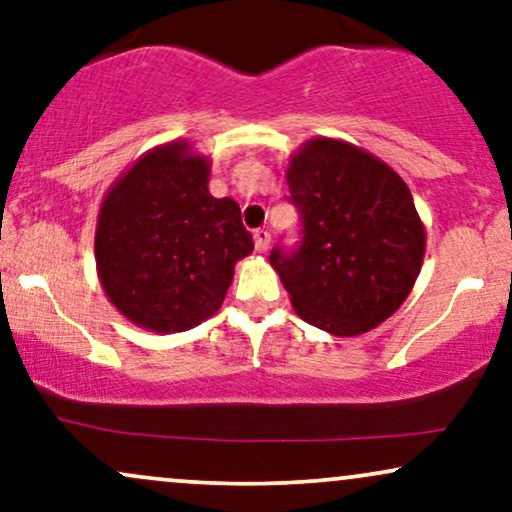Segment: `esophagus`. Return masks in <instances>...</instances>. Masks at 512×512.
Wrapping results in <instances>:
<instances>
[{"instance_id":"esophagus-1","label":"esophagus","mask_w":512,"mask_h":512,"mask_svg":"<svg viewBox=\"0 0 512 512\" xmlns=\"http://www.w3.org/2000/svg\"><path fill=\"white\" fill-rule=\"evenodd\" d=\"M252 240H255V250L264 252L269 248V231H264V228H257V231L252 233Z\"/></svg>"}]
</instances>
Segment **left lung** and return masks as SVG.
Here are the masks:
<instances>
[{"label":"left lung","instance_id":"obj_1","mask_svg":"<svg viewBox=\"0 0 512 512\" xmlns=\"http://www.w3.org/2000/svg\"><path fill=\"white\" fill-rule=\"evenodd\" d=\"M301 214L298 248L269 262L308 325L356 337L387 320L421 272L426 231L407 182L387 163L339 139L317 137L286 170Z\"/></svg>","mask_w":512,"mask_h":512}]
</instances>
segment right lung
<instances>
[{
	"label": "right lung",
	"mask_w": 512,
	"mask_h": 512,
	"mask_svg": "<svg viewBox=\"0 0 512 512\" xmlns=\"http://www.w3.org/2000/svg\"><path fill=\"white\" fill-rule=\"evenodd\" d=\"M209 158L163 144L120 175L96 226L105 296L134 325L185 332L221 308L252 236L231 197L209 192Z\"/></svg>",
	"instance_id": "obj_1"
}]
</instances>
